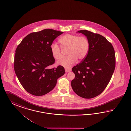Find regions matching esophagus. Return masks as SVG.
I'll use <instances>...</instances> for the list:
<instances>
[{"label": "esophagus", "instance_id": "obj_1", "mask_svg": "<svg viewBox=\"0 0 131 131\" xmlns=\"http://www.w3.org/2000/svg\"><path fill=\"white\" fill-rule=\"evenodd\" d=\"M65 71H66V72H70V71H71V69H66Z\"/></svg>", "mask_w": 131, "mask_h": 131}]
</instances>
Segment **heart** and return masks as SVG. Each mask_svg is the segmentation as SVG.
Wrapping results in <instances>:
<instances>
[{
    "label": "heart",
    "mask_w": 131,
    "mask_h": 131,
    "mask_svg": "<svg viewBox=\"0 0 131 131\" xmlns=\"http://www.w3.org/2000/svg\"><path fill=\"white\" fill-rule=\"evenodd\" d=\"M59 42L63 49H68V57L57 62V64L67 68L72 67L78 60L81 61L85 58L90 49L89 39L85 36L68 34L59 39ZM51 54L54 58L60 60L63 57L58 46L55 43L51 45Z\"/></svg>",
    "instance_id": "b5f03b06"
}]
</instances>
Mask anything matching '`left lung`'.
I'll use <instances>...</instances> for the list:
<instances>
[{"instance_id": "obj_1", "label": "left lung", "mask_w": 131, "mask_h": 131, "mask_svg": "<svg viewBox=\"0 0 131 131\" xmlns=\"http://www.w3.org/2000/svg\"><path fill=\"white\" fill-rule=\"evenodd\" d=\"M89 39L90 49L85 58L72 68L75 75L71 81L74 92L90 99L101 94L110 82L115 68L114 48L100 34L86 30L78 31Z\"/></svg>"}]
</instances>
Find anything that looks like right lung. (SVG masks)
<instances>
[{
	"label": "right lung",
	"mask_w": 131,
	"mask_h": 131,
	"mask_svg": "<svg viewBox=\"0 0 131 131\" xmlns=\"http://www.w3.org/2000/svg\"><path fill=\"white\" fill-rule=\"evenodd\" d=\"M63 33L51 29L31 33L18 45L14 69L20 83L28 93L35 96L45 95L55 87L57 79L64 75L63 66L49 68L55 63L51 45Z\"/></svg>",
	"instance_id": "add662e5"
}]
</instances>
